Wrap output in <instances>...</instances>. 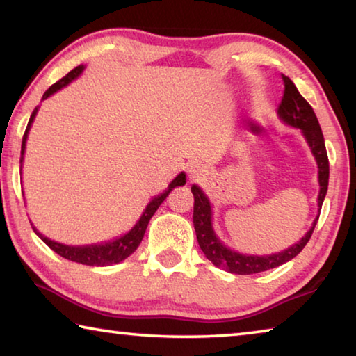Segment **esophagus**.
<instances>
[{
	"label": "esophagus",
	"mask_w": 356,
	"mask_h": 356,
	"mask_svg": "<svg viewBox=\"0 0 356 356\" xmlns=\"http://www.w3.org/2000/svg\"><path fill=\"white\" fill-rule=\"evenodd\" d=\"M190 172H191V176H193V177H196V176H197V171H196V170H195V171H190Z\"/></svg>",
	"instance_id": "34e87169"
}]
</instances>
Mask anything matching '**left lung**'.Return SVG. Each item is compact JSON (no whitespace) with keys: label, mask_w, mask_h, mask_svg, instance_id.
<instances>
[{"label":"left lung","mask_w":356,"mask_h":356,"mask_svg":"<svg viewBox=\"0 0 356 356\" xmlns=\"http://www.w3.org/2000/svg\"><path fill=\"white\" fill-rule=\"evenodd\" d=\"M282 83H284V95L278 106L280 118L284 120L286 124L292 125V127L301 129L303 135L308 141L309 147L314 154L317 165H318V184H321V193H318V209H322V204L325 200L328 190V177H330V163H328V155L327 149H325V140L322 135V129L318 125V120L316 118V113L312 110V106L305 100L303 95L298 92V89L295 88L292 80L286 75H281ZM191 193L195 196V207H193V225H195L196 238L200 243L201 250L210 262L216 267H221L229 273L236 275H252V273H261L265 270L280 267V265L286 264L293 259L295 256L301 252L306 243L309 242V238L314 232V227L317 225V220L314 225L306 232V236L300 240L298 243H295L291 248L286 251L278 252V254H270V256H245L238 254L236 251H231L226 248L218 238H216L212 222H210V202L201 188H197L196 185L191 186Z\"/></svg>","instance_id":"1"}]
</instances>
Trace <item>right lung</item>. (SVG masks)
Instances as JSON below:
<instances>
[{
  "instance_id": "add662e5",
  "label": "right lung",
  "mask_w": 356,
  "mask_h": 356,
  "mask_svg": "<svg viewBox=\"0 0 356 356\" xmlns=\"http://www.w3.org/2000/svg\"><path fill=\"white\" fill-rule=\"evenodd\" d=\"M83 65H78L74 70H70L67 75L63 76L61 80L56 81L55 84H51L50 88L47 89L45 94L42 95V100H45L47 97H50L53 92H56L58 89H61L65 84H69L72 80H75V78L81 74L83 72ZM35 113H38V108L33 111L31 118H29V122H28V127L25 130V135H23V141H22V156L25 154V146H26V138H28V130L31 127ZM180 185H185V174H179V176L172 180L168 186V190L165 193H161L156 197H154L152 201L149 202V206L144 210L143 216L140 218V221L136 222L135 227L131 229L129 234H125L124 237L113 240V242H108L104 245H89V246H69V245H63V243H58V242H53V240L47 238L42 236L40 232L35 231V227L33 226L34 232L38 234V236L44 240V242L50 246V248L58 252L59 256H63L65 259H69V261H74L78 264H83V265H111V264H118L120 261H124V259H127L131 252H134L138 246H140L141 240L144 237V232H146L147 225L150 218H152V215L156 212V209L160 207V204L166 200V196L170 195L171 190L176 188V186Z\"/></svg>"
}]
</instances>
